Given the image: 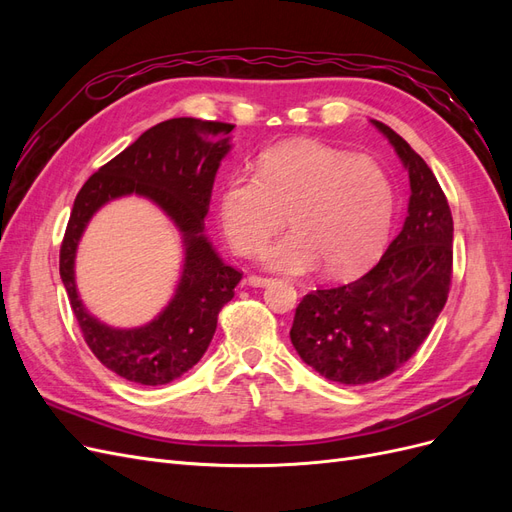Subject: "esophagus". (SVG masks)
<instances>
[{
    "mask_svg": "<svg viewBox=\"0 0 512 512\" xmlns=\"http://www.w3.org/2000/svg\"><path fill=\"white\" fill-rule=\"evenodd\" d=\"M247 284H250V286H254V288H265V286H269L273 280H271V277H260V275H250V277H247V280H245Z\"/></svg>",
    "mask_w": 512,
    "mask_h": 512,
    "instance_id": "1",
    "label": "esophagus"
}]
</instances>
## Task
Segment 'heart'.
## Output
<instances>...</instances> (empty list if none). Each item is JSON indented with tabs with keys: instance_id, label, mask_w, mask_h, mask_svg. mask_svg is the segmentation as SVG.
Masks as SVG:
<instances>
[{
	"instance_id": "1",
	"label": "heart",
	"mask_w": 512,
	"mask_h": 512,
	"mask_svg": "<svg viewBox=\"0 0 512 512\" xmlns=\"http://www.w3.org/2000/svg\"><path fill=\"white\" fill-rule=\"evenodd\" d=\"M290 232L260 252L262 265L301 275L322 265L329 275L361 273L384 250L393 226V185L365 156L318 141H288L262 151L254 177L232 175L218 194V220L241 256L260 250L280 230Z\"/></svg>"
}]
</instances>
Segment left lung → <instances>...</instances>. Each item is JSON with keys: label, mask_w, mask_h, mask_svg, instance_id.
I'll use <instances>...</instances> for the list:
<instances>
[{"label": "left lung", "mask_w": 512, "mask_h": 512, "mask_svg": "<svg viewBox=\"0 0 512 512\" xmlns=\"http://www.w3.org/2000/svg\"><path fill=\"white\" fill-rule=\"evenodd\" d=\"M371 123L408 170L404 228L359 280L305 294L290 329L309 367L350 386L391 376L410 359L436 324L453 273V215L436 175L397 132Z\"/></svg>", "instance_id": "obj_1"}]
</instances>
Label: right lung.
<instances>
[{
  "mask_svg": "<svg viewBox=\"0 0 512 512\" xmlns=\"http://www.w3.org/2000/svg\"><path fill=\"white\" fill-rule=\"evenodd\" d=\"M232 128L194 117L162 121L91 175L76 194L59 250L61 282L91 352L130 382L158 386L190 371L211 344L220 309L235 297L243 273L226 265L205 237L213 181L230 151ZM130 193L151 199L178 226L184 269L174 299L156 319L136 330H115L86 312L75 290L73 258L93 213Z\"/></svg>",
  "mask_w": 512,
  "mask_h": 512,
  "instance_id": "1",
  "label": "right lung"
}]
</instances>
